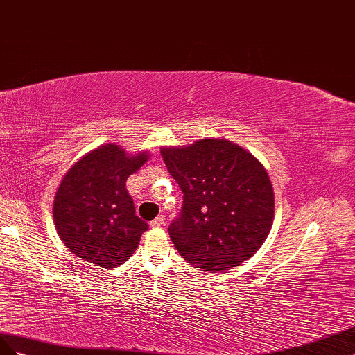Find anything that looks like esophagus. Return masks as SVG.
Instances as JSON below:
<instances>
[{
    "label": "esophagus",
    "mask_w": 355,
    "mask_h": 355,
    "mask_svg": "<svg viewBox=\"0 0 355 355\" xmlns=\"http://www.w3.org/2000/svg\"><path fill=\"white\" fill-rule=\"evenodd\" d=\"M164 225H165V217L164 216H159V217H156L153 221L150 223L151 227H162Z\"/></svg>",
    "instance_id": "1"
}]
</instances>
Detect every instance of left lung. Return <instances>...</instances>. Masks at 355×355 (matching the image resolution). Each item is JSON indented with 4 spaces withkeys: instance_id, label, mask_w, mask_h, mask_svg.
<instances>
[{
    "instance_id": "obj_1",
    "label": "left lung",
    "mask_w": 355,
    "mask_h": 355,
    "mask_svg": "<svg viewBox=\"0 0 355 355\" xmlns=\"http://www.w3.org/2000/svg\"><path fill=\"white\" fill-rule=\"evenodd\" d=\"M183 190L171 241L186 261L209 273L239 266L266 241L275 195L266 168L248 150L221 138L160 148Z\"/></svg>"
}]
</instances>
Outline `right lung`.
Here are the masks:
<instances>
[{"instance_id": "right-lung-1", "label": "right lung", "mask_w": 355, "mask_h": 355, "mask_svg": "<svg viewBox=\"0 0 355 355\" xmlns=\"http://www.w3.org/2000/svg\"><path fill=\"white\" fill-rule=\"evenodd\" d=\"M148 159V151L105 143L69 166L53 198V223L73 254L104 269L134 254L148 225L135 216L126 180Z\"/></svg>"}]
</instances>
